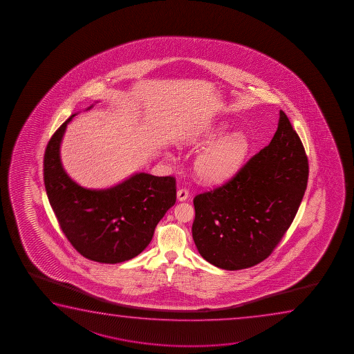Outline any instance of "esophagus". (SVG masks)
Returning <instances> with one entry per match:
<instances>
[{
    "mask_svg": "<svg viewBox=\"0 0 354 354\" xmlns=\"http://www.w3.org/2000/svg\"><path fill=\"white\" fill-rule=\"evenodd\" d=\"M176 196H178V199H179L180 202H183V201H186V199L189 198V191L186 189H180Z\"/></svg>",
    "mask_w": 354,
    "mask_h": 354,
    "instance_id": "esophagus-1",
    "label": "esophagus"
}]
</instances>
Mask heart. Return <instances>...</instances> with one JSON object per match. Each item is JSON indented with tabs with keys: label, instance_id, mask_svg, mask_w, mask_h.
I'll return each instance as SVG.
<instances>
[{
	"label": "heart",
	"instance_id": "heart-1",
	"mask_svg": "<svg viewBox=\"0 0 354 354\" xmlns=\"http://www.w3.org/2000/svg\"><path fill=\"white\" fill-rule=\"evenodd\" d=\"M226 134L223 126L208 128L198 136H191L185 144L192 147L210 145L199 152L194 167L204 183H221L237 171L249 151V140L243 133Z\"/></svg>",
	"mask_w": 354,
	"mask_h": 354
}]
</instances>
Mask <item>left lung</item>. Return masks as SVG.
<instances>
[{"mask_svg":"<svg viewBox=\"0 0 354 354\" xmlns=\"http://www.w3.org/2000/svg\"><path fill=\"white\" fill-rule=\"evenodd\" d=\"M307 180L304 145L289 118L279 111L270 145L226 184L194 197L192 237L199 254L228 271L263 261L290 227Z\"/></svg>","mask_w":354,"mask_h":354,"instance_id":"left-lung-1","label":"left lung"}]
</instances>
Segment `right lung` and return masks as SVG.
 <instances>
[{
	"mask_svg": "<svg viewBox=\"0 0 354 354\" xmlns=\"http://www.w3.org/2000/svg\"><path fill=\"white\" fill-rule=\"evenodd\" d=\"M75 115L59 127L44 152L49 203L64 234L81 255L102 263L131 260L150 244L157 223L174 205L175 179L136 173L102 189L75 183L60 158L64 133Z\"/></svg>",
	"mask_w": 354,
	"mask_h": 354,
	"instance_id": "right-lung-1",
	"label": "right lung"
}]
</instances>
